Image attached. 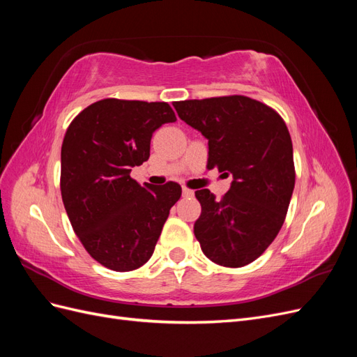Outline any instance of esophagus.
Instances as JSON below:
<instances>
[{
    "mask_svg": "<svg viewBox=\"0 0 357 357\" xmlns=\"http://www.w3.org/2000/svg\"><path fill=\"white\" fill-rule=\"evenodd\" d=\"M181 193H183V197H185V198H192L193 195H195V192H193L192 189H188V188H183Z\"/></svg>",
    "mask_w": 357,
    "mask_h": 357,
    "instance_id": "obj_1",
    "label": "esophagus"
}]
</instances>
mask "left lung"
<instances>
[{"label": "left lung", "instance_id": "1", "mask_svg": "<svg viewBox=\"0 0 357 357\" xmlns=\"http://www.w3.org/2000/svg\"><path fill=\"white\" fill-rule=\"evenodd\" d=\"M181 121L208 139V168L232 176L218 201L195 192L202 211L193 226L201 250L222 266L256 261L274 241L295 188L294 147L275 110L243 95L172 104Z\"/></svg>", "mask_w": 357, "mask_h": 357}]
</instances>
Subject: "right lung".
<instances>
[{
    "label": "right lung",
    "mask_w": 357,
    "mask_h": 357,
    "mask_svg": "<svg viewBox=\"0 0 357 357\" xmlns=\"http://www.w3.org/2000/svg\"><path fill=\"white\" fill-rule=\"evenodd\" d=\"M176 121L167 102L107 98L75 116L63 137V207L86 252L113 271H132L149 261L181 197L174 181L142 186L129 176L149 159L156 129Z\"/></svg>",
    "instance_id": "1"
}]
</instances>
